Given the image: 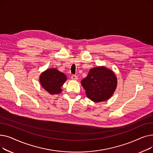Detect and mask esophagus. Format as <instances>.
<instances>
[{
	"instance_id": "obj_1",
	"label": "esophagus",
	"mask_w": 153,
	"mask_h": 153,
	"mask_svg": "<svg viewBox=\"0 0 153 153\" xmlns=\"http://www.w3.org/2000/svg\"><path fill=\"white\" fill-rule=\"evenodd\" d=\"M71 79H72V80H77L78 77H77V76H76V75H72V76H71Z\"/></svg>"
}]
</instances>
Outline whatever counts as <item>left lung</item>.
Instances as JSON below:
<instances>
[{"mask_svg": "<svg viewBox=\"0 0 153 153\" xmlns=\"http://www.w3.org/2000/svg\"><path fill=\"white\" fill-rule=\"evenodd\" d=\"M81 84L87 97L94 102L108 100L117 86V78L114 71L103 66L91 69Z\"/></svg>", "mask_w": 153, "mask_h": 153, "instance_id": "obj_1", "label": "left lung"}]
</instances>
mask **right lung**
I'll list each match as a JSON object with an SVG mask.
<instances>
[{
  "mask_svg": "<svg viewBox=\"0 0 153 153\" xmlns=\"http://www.w3.org/2000/svg\"><path fill=\"white\" fill-rule=\"evenodd\" d=\"M67 80L66 76L56 69H48L39 76V82L44 89L50 94L62 92L61 87Z\"/></svg>",
  "mask_w": 153,
  "mask_h": 153,
  "instance_id": "obj_1",
  "label": "right lung"
}]
</instances>
